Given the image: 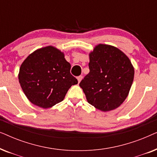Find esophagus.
Instances as JSON below:
<instances>
[{
  "instance_id": "1",
  "label": "esophagus",
  "mask_w": 157,
  "mask_h": 157,
  "mask_svg": "<svg viewBox=\"0 0 157 157\" xmlns=\"http://www.w3.org/2000/svg\"><path fill=\"white\" fill-rule=\"evenodd\" d=\"M82 78H83V76H79L77 77V80H78V82L80 83L81 81V79H82Z\"/></svg>"
}]
</instances>
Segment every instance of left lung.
<instances>
[{
	"label": "left lung",
	"mask_w": 157,
	"mask_h": 157,
	"mask_svg": "<svg viewBox=\"0 0 157 157\" xmlns=\"http://www.w3.org/2000/svg\"><path fill=\"white\" fill-rule=\"evenodd\" d=\"M90 71L79 83L87 101L101 111L117 109L128 95L134 76L132 62L117 47L98 44L89 53Z\"/></svg>",
	"instance_id": "left-lung-1"
}]
</instances>
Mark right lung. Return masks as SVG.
Returning a JSON list of instances; mask_svg holds the SVG:
<instances>
[{
    "mask_svg": "<svg viewBox=\"0 0 157 157\" xmlns=\"http://www.w3.org/2000/svg\"><path fill=\"white\" fill-rule=\"evenodd\" d=\"M64 53L52 46L37 49L21 64L18 80L30 101L43 109L62 101L78 81L70 73Z\"/></svg>",
    "mask_w": 157,
    "mask_h": 157,
    "instance_id": "right-lung-1",
    "label": "right lung"
}]
</instances>
